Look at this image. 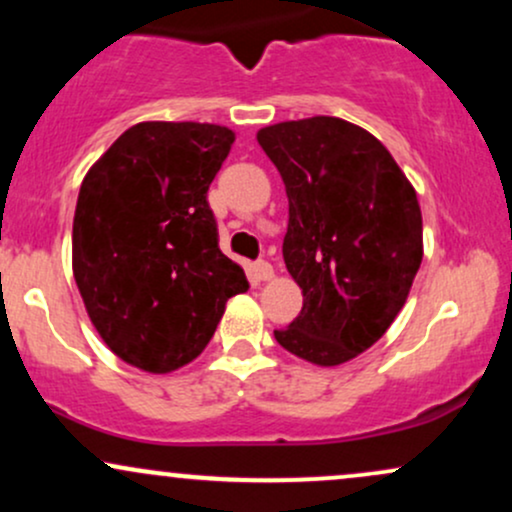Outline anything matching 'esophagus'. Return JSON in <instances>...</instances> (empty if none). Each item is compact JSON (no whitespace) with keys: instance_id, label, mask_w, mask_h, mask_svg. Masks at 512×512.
<instances>
[{"instance_id":"34e87169","label":"esophagus","mask_w":512,"mask_h":512,"mask_svg":"<svg viewBox=\"0 0 512 512\" xmlns=\"http://www.w3.org/2000/svg\"><path fill=\"white\" fill-rule=\"evenodd\" d=\"M252 276H255L257 281H269L274 279V267L269 262H257L252 264Z\"/></svg>"}]
</instances>
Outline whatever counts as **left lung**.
<instances>
[{"label": "left lung", "mask_w": 512, "mask_h": 512, "mask_svg": "<svg viewBox=\"0 0 512 512\" xmlns=\"http://www.w3.org/2000/svg\"><path fill=\"white\" fill-rule=\"evenodd\" d=\"M257 142L289 197L284 262L303 308L276 342L330 368L370 349L407 303L424 257L416 190L373 134L315 115L262 127Z\"/></svg>", "instance_id": "8db88e82"}]
</instances>
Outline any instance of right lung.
Returning <instances> with one entry per match:
<instances>
[{"label": "right lung", "mask_w": 512, "mask_h": 512, "mask_svg": "<svg viewBox=\"0 0 512 512\" xmlns=\"http://www.w3.org/2000/svg\"><path fill=\"white\" fill-rule=\"evenodd\" d=\"M233 142V129L209 122H139L81 182L74 279L93 327L129 366L170 373L195 361L228 298L248 291L207 202Z\"/></svg>", "instance_id": "right-lung-1"}]
</instances>
